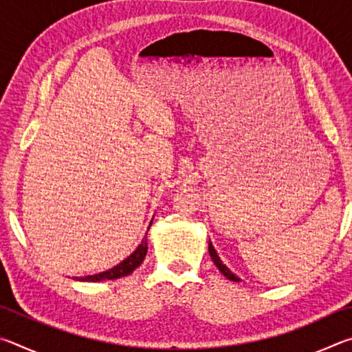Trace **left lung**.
Returning <instances> with one entry per match:
<instances>
[{
  "instance_id": "8db88e82",
  "label": "left lung",
  "mask_w": 352,
  "mask_h": 352,
  "mask_svg": "<svg viewBox=\"0 0 352 352\" xmlns=\"http://www.w3.org/2000/svg\"><path fill=\"white\" fill-rule=\"evenodd\" d=\"M208 250H210V254H211V259H212V262L214 264H216V267L217 269L220 270V273H222V275L225 276V278H228L230 281H236V283H239L241 279L237 278L234 273H231V270L228 269V267H226L222 261H220V258L217 256V252L216 250H214V247H212V243L210 242V245H208Z\"/></svg>"
}]
</instances>
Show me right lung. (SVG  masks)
Masks as SVG:
<instances>
[{
	"label": "right lung",
	"mask_w": 352,
	"mask_h": 352,
	"mask_svg": "<svg viewBox=\"0 0 352 352\" xmlns=\"http://www.w3.org/2000/svg\"><path fill=\"white\" fill-rule=\"evenodd\" d=\"M146 253H147V239L144 237V239H142V242L138 245V248H136L127 259H124L121 264H118L116 267H113V269L107 270V272L98 273V275H90V276L80 278L79 281L98 283V281H104V279H118L121 276H127L136 269V267L141 265V262L144 261V258H146Z\"/></svg>",
	"instance_id": "1"
}]
</instances>
